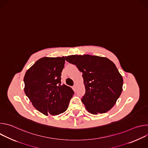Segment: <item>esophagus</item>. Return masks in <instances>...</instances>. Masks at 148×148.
Segmentation results:
<instances>
[{"instance_id": "1", "label": "esophagus", "mask_w": 148, "mask_h": 148, "mask_svg": "<svg viewBox=\"0 0 148 148\" xmlns=\"http://www.w3.org/2000/svg\"><path fill=\"white\" fill-rule=\"evenodd\" d=\"M73 88H74V90H77V84H75V85L74 86V87H73Z\"/></svg>"}]
</instances>
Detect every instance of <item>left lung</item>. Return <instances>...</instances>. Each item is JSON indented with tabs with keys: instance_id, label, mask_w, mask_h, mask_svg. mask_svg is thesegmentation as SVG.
Segmentation results:
<instances>
[{
	"instance_id": "obj_1",
	"label": "left lung",
	"mask_w": 148,
	"mask_h": 148,
	"mask_svg": "<svg viewBox=\"0 0 148 148\" xmlns=\"http://www.w3.org/2000/svg\"><path fill=\"white\" fill-rule=\"evenodd\" d=\"M66 60L82 73L86 93L81 101L86 110L94 115L110 110L121 94L123 82L114 63L88 54L69 56Z\"/></svg>"
}]
</instances>
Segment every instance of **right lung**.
I'll list each match as a JSON object with an SVG mask.
<instances>
[{
  "instance_id": "right-lung-1",
  "label": "right lung",
  "mask_w": 148,
  "mask_h": 148,
  "mask_svg": "<svg viewBox=\"0 0 148 148\" xmlns=\"http://www.w3.org/2000/svg\"><path fill=\"white\" fill-rule=\"evenodd\" d=\"M66 57L41 58L25 75L26 95L33 107L45 115L65 112L74 95L71 87L61 84Z\"/></svg>"
}]
</instances>
